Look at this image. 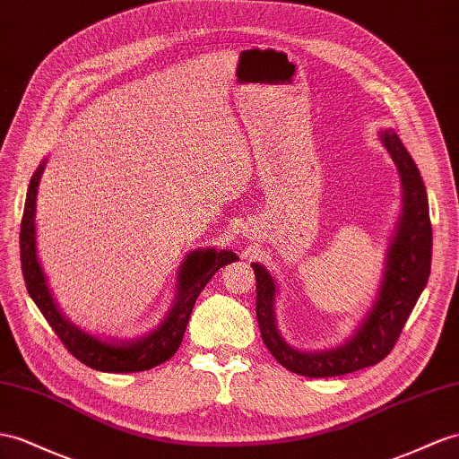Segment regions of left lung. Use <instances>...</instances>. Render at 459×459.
<instances>
[{"mask_svg":"<svg viewBox=\"0 0 459 459\" xmlns=\"http://www.w3.org/2000/svg\"><path fill=\"white\" fill-rule=\"evenodd\" d=\"M378 139L392 157L402 180V213L387 246L378 295L343 343L325 351H300L292 347L281 335L277 325V279L262 264H252L257 283L255 316L264 343L279 364L308 378H330V376L357 372L374 367L385 355H390L430 275L432 227L425 182L394 129H382Z\"/></svg>","mask_w":459,"mask_h":459,"instance_id":"obj_1","label":"left lung"}]
</instances>
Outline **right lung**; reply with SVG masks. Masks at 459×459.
Instances as JSON below:
<instances>
[{"label":"right lung","instance_id":"1","mask_svg":"<svg viewBox=\"0 0 459 459\" xmlns=\"http://www.w3.org/2000/svg\"><path fill=\"white\" fill-rule=\"evenodd\" d=\"M46 160L48 159H44L37 172L32 174L21 222V267L30 299L42 312L46 322L52 325L56 335L62 339L67 351L87 367L116 374L155 368L157 364L169 360L178 351L199 292L205 289L211 277L221 267L237 262L238 255L230 250L215 248H195L187 254L178 267V273H176V290L170 310L155 330L143 337L132 339V342H107V339L81 330L77 324L67 318L54 299L48 277H46L39 260L37 195Z\"/></svg>","mask_w":459,"mask_h":459}]
</instances>
